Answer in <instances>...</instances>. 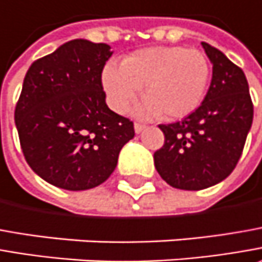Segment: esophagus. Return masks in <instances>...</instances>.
Wrapping results in <instances>:
<instances>
[{"mask_svg": "<svg viewBox=\"0 0 262 262\" xmlns=\"http://www.w3.org/2000/svg\"><path fill=\"white\" fill-rule=\"evenodd\" d=\"M145 127H146L145 124H140V123H135V132H136V133H142V132L145 130Z\"/></svg>", "mask_w": 262, "mask_h": 262, "instance_id": "esophagus-1", "label": "esophagus"}]
</instances>
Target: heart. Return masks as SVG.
Masks as SVG:
<instances>
[{"instance_id": "heart-1", "label": "heart", "mask_w": 262, "mask_h": 262, "mask_svg": "<svg viewBox=\"0 0 262 262\" xmlns=\"http://www.w3.org/2000/svg\"><path fill=\"white\" fill-rule=\"evenodd\" d=\"M101 82L110 107L124 113L136 100L140 86L146 97L135 108L142 119L162 114L180 120L197 110L210 82V63L200 50L181 46H155L130 53L120 67L103 68Z\"/></svg>"}]
</instances>
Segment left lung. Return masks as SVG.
<instances>
[{
  "label": "left lung",
  "instance_id": "8db88e82",
  "mask_svg": "<svg viewBox=\"0 0 262 262\" xmlns=\"http://www.w3.org/2000/svg\"><path fill=\"white\" fill-rule=\"evenodd\" d=\"M202 46L213 65L209 91L184 120L159 126L165 142L154 154L162 180L190 191L217 184L233 171L254 117L244 71L209 43Z\"/></svg>",
  "mask_w": 262,
  "mask_h": 262
}]
</instances>
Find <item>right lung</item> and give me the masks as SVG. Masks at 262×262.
I'll list each match as a JSON object with an SVG mask.
<instances>
[{
    "label": "right lung",
    "mask_w": 262,
    "mask_h": 262,
    "mask_svg": "<svg viewBox=\"0 0 262 262\" xmlns=\"http://www.w3.org/2000/svg\"><path fill=\"white\" fill-rule=\"evenodd\" d=\"M113 52L105 43L67 41L33 62L14 120L24 158L49 184L90 190L112 176L133 123L105 104L101 72Z\"/></svg>",
    "instance_id": "right-lung-1"
}]
</instances>
